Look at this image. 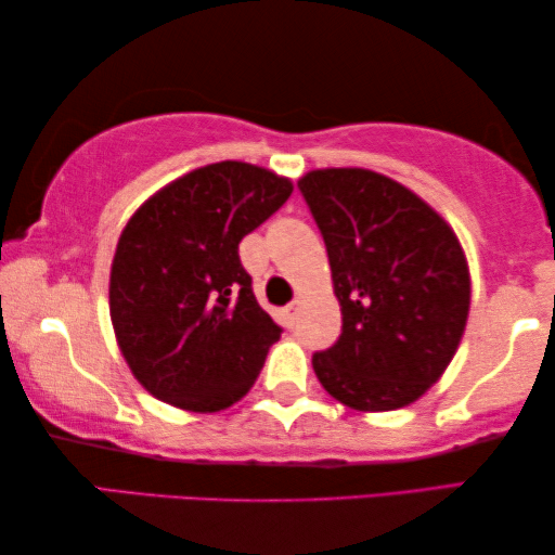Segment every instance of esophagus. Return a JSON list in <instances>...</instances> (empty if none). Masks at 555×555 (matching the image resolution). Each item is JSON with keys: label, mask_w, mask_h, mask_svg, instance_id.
Returning <instances> with one entry per match:
<instances>
[{"label": "esophagus", "mask_w": 555, "mask_h": 555, "mask_svg": "<svg viewBox=\"0 0 555 555\" xmlns=\"http://www.w3.org/2000/svg\"><path fill=\"white\" fill-rule=\"evenodd\" d=\"M300 305H302V297H295V300L289 302V305L285 307V310H283V314H285V322H287L289 327H293L295 322H297V314H300Z\"/></svg>", "instance_id": "1"}]
</instances>
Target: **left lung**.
Returning a JSON list of instances; mask_svg holds the SVG:
<instances>
[{"label": "left lung", "instance_id": "left-lung-1", "mask_svg": "<svg viewBox=\"0 0 555 555\" xmlns=\"http://www.w3.org/2000/svg\"><path fill=\"white\" fill-rule=\"evenodd\" d=\"M327 245L343 335L312 354L320 385L357 412L420 399L462 343L472 278L462 243L420 195L366 168L297 181Z\"/></svg>", "mask_w": 555, "mask_h": 555}]
</instances>
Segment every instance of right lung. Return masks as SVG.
I'll return each instance as SVG.
<instances>
[{"label": "right lung", "mask_w": 555, "mask_h": 555, "mask_svg": "<svg viewBox=\"0 0 555 555\" xmlns=\"http://www.w3.org/2000/svg\"><path fill=\"white\" fill-rule=\"evenodd\" d=\"M293 193L268 168L220 160L156 191L111 262L108 312L126 364L170 406L210 414L248 395L280 330L237 245Z\"/></svg>", "instance_id": "right-lung-1"}]
</instances>
